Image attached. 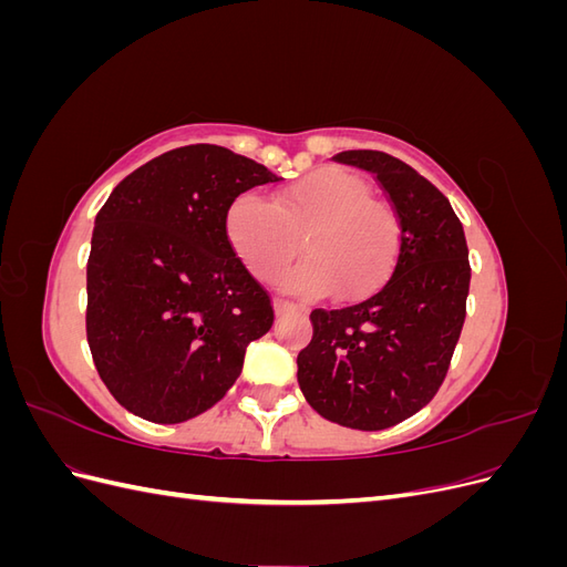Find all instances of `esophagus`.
I'll return each mask as SVG.
<instances>
[{"mask_svg": "<svg viewBox=\"0 0 567 567\" xmlns=\"http://www.w3.org/2000/svg\"><path fill=\"white\" fill-rule=\"evenodd\" d=\"M274 312H277V317H284V315H298V312H305L300 305H293L288 300H274Z\"/></svg>", "mask_w": 567, "mask_h": 567, "instance_id": "obj_1", "label": "esophagus"}]
</instances>
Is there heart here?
Returning a JSON list of instances; mask_svg holds the SVG:
<instances>
[{
    "label": "heart",
    "instance_id": "obj_1",
    "mask_svg": "<svg viewBox=\"0 0 567 567\" xmlns=\"http://www.w3.org/2000/svg\"><path fill=\"white\" fill-rule=\"evenodd\" d=\"M238 260L260 281H274L300 250L307 260L281 279L305 296L331 290L338 302L375 293L398 267L402 225L390 203L340 167H319L284 186L277 198L248 192L225 217Z\"/></svg>",
    "mask_w": 567,
    "mask_h": 567
}]
</instances>
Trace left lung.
Segmentation results:
<instances>
[{"label":"left lung","instance_id":"obj_1","mask_svg":"<svg viewBox=\"0 0 567 567\" xmlns=\"http://www.w3.org/2000/svg\"><path fill=\"white\" fill-rule=\"evenodd\" d=\"M383 186L402 225L400 260L369 300L315 310L312 340L298 354L310 406L357 431H383L435 398L458 342L471 286L463 227L442 192L383 151H342Z\"/></svg>","mask_w":567,"mask_h":567}]
</instances>
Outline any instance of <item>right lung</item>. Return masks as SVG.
Wrapping results in <instances>:
<instances>
[{"label":"right lung","instance_id":"right-lung-1","mask_svg":"<svg viewBox=\"0 0 567 567\" xmlns=\"http://www.w3.org/2000/svg\"><path fill=\"white\" fill-rule=\"evenodd\" d=\"M277 179L225 146L194 144L134 169L99 210L87 342L134 416L182 423L208 411L271 329V300L236 257L225 217L236 196Z\"/></svg>","mask_w":567,"mask_h":567}]
</instances>
